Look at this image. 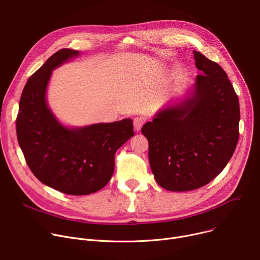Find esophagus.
I'll list each match as a JSON object with an SVG mask.
<instances>
[{"label": "esophagus", "mask_w": 260, "mask_h": 260, "mask_svg": "<svg viewBox=\"0 0 260 260\" xmlns=\"http://www.w3.org/2000/svg\"><path fill=\"white\" fill-rule=\"evenodd\" d=\"M144 121L145 120L142 117H136V118H134V127H135V129L137 132H139L141 129V127L144 124Z\"/></svg>", "instance_id": "esophagus-1"}]
</instances>
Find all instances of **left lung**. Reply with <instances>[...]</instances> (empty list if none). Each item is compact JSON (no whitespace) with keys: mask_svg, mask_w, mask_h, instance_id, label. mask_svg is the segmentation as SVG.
<instances>
[{"mask_svg":"<svg viewBox=\"0 0 260 260\" xmlns=\"http://www.w3.org/2000/svg\"><path fill=\"white\" fill-rule=\"evenodd\" d=\"M202 71L183 99L172 101L146 122L148 160L157 183L189 191L210 183L237 145L239 102L221 67L193 51Z\"/></svg>","mask_w":260,"mask_h":260,"instance_id":"left-lung-1","label":"left lung"}]
</instances>
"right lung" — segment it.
Returning <instances> with one entry per match:
<instances>
[{"label":"right lung","mask_w":260,"mask_h":260,"mask_svg":"<svg viewBox=\"0 0 260 260\" xmlns=\"http://www.w3.org/2000/svg\"><path fill=\"white\" fill-rule=\"evenodd\" d=\"M80 52L60 49L27 81L16 118L17 141L43 184L72 196L94 193L111 180L115 152L134 136L129 118L86 126L63 125L48 106L52 71Z\"/></svg>","instance_id":"1"}]
</instances>
